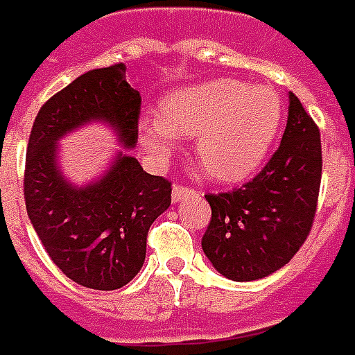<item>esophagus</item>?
<instances>
[{"label":"esophagus","instance_id":"1","mask_svg":"<svg viewBox=\"0 0 355 355\" xmlns=\"http://www.w3.org/2000/svg\"><path fill=\"white\" fill-rule=\"evenodd\" d=\"M191 193H195V189H191V187H187V185H173V189H172L173 202L182 200L183 197H187V195H191Z\"/></svg>","mask_w":355,"mask_h":355}]
</instances>
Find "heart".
<instances>
[{
    "instance_id": "1",
    "label": "heart",
    "mask_w": 355,
    "mask_h": 355,
    "mask_svg": "<svg viewBox=\"0 0 355 355\" xmlns=\"http://www.w3.org/2000/svg\"><path fill=\"white\" fill-rule=\"evenodd\" d=\"M283 118L277 93L231 78L183 85L166 95L160 116L139 122L143 145L168 155L178 137H195L202 172L218 182H237L252 173L268 155Z\"/></svg>"
}]
</instances>
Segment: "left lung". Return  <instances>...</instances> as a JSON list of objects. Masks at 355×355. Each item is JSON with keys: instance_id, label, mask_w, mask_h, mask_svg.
I'll list each match as a JSON object with an SVG mask.
<instances>
[{"instance_id": "8db88e82", "label": "left lung", "mask_w": 355, "mask_h": 355, "mask_svg": "<svg viewBox=\"0 0 355 355\" xmlns=\"http://www.w3.org/2000/svg\"><path fill=\"white\" fill-rule=\"evenodd\" d=\"M321 168L318 124L288 93L285 133L268 164L243 187L205 195L212 218L202 250L223 277L256 281L293 260L313 225Z\"/></svg>"}]
</instances>
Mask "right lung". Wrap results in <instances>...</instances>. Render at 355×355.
Here are the masks:
<instances>
[{"instance_id": "obj_1", "label": "right lung", "mask_w": 355, "mask_h": 355, "mask_svg": "<svg viewBox=\"0 0 355 355\" xmlns=\"http://www.w3.org/2000/svg\"><path fill=\"white\" fill-rule=\"evenodd\" d=\"M141 95L116 62L76 78L37 112L24 166V202L49 258L74 283L114 291L145 262L153 222L172 202V182L120 155L101 182L76 189L57 168V139L89 120H107L128 149L137 141Z\"/></svg>"}]
</instances>
